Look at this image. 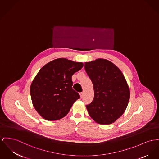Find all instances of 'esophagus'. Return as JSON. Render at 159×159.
Instances as JSON below:
<instances>
[{
    "label": "esophagus",
    "mask_w": 159,
    "mask_h": 159,
    "mask_svg": "<svg viewBox=\"0 0 159 159\" xmlns=\"http://www.w3.org/2000/svg\"><path fill=\"white\" fill-rule=\"evenodd\" d=\"M80 96H81V98H82L83 97V95H84V93H83V92H81V93H80Z\"/></svg>",
    "instance_id": "1"
}]
</instances>
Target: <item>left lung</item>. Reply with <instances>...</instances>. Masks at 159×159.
Returning <instances> with one entry per match:
<instances>
[{
  "instance_id": "left-lung-1",
  "label": "left lung",
  "mask_w": 159,
  "mask_h": 159,
  "mask_svg": "<svg viewBox=\"0 0 159 159\" xmlns=\"http://www.w3.org/2000/svg\"><path fill=\"white\" fill-rule=\"evenodd\" d=\"M84 68L94 89L93 99L86 106L89 114L99 124H111L128 106L129 89L126 80L116 65L105 59L85 63Z\"/></svg>"
}]
</instances>
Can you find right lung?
<instances>
[{"label": "right lung", "instance_id": "obj_1", "mask_svg": "<svg viewBox=\"0 0 159 159\" xmlns=\"http://www.w3.org/2000/svg\"><path fill=\"white\" fill-rule=\"evenodd\" d=\"M83 66V63L58 58L44 65L35 76L30 93L35 109L44 119L63 118L80 98L72 89V76Z\"/></svg>", "mask_w": 159, "mask_h": 159}]
</instances>
